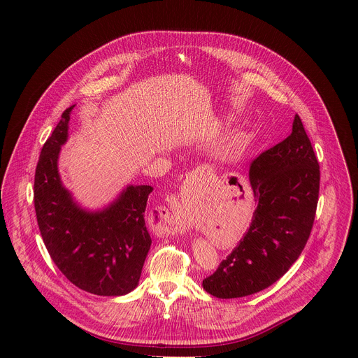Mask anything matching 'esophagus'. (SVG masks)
Instances as JSON below:
<instances>
[{
	"instance_id": "obj_1",
	"label": "esophagus",
	"mask_w": 358,
	"mask_h": 358,
	"mask_svg": "<svg viewBox=\"0 0 358 358\" xmlns=\"http://www.w3.org/2000/svg\"><path fill=\"white\" fill-rule=\"evenodd\" d=\"M162 218H163V228H164L166 234H174V232L182 231L181 221L174 213H170L167 210L166 214H162Z\"/></svg>"
}]
</instances>
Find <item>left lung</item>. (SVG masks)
Listing matches in <instances>:
<instances>
[{
	"instance_id": "8db88e82",
	"label": "left lung",
	"mask_w": 358,
	"mask_h": 358,
	"mask_svg": "<svg viewBox=\"0 0 358 358\" xmlns=\"http://www.w3.org/2000/svg\"><path fill=\"white\" fill-rule=\"evenodd\" d=\"M249 182L257 201L249 229L202 280L203 289L220 299L249 296L273 285L297 261L310 236L320 167L297 115L290 136L252 162Z\"/></svg>"
}]
</instances>
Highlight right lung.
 Listing matches in <instances>:
<instances>
[{
	"label": "right lung",
	"mask_w": 358,
	"mask_h": 358,
	"mask_svg": "<svg viewBox=\"0 0 358 358\" xmlns=\"http://www.w3.org/2000/svg\"><path fill=\"white\" fill-rule=\"evenodd\" d=\"M73 108L62 113L41 151L34 182L38 227L50 258L69 282L97 296L127 294L138 285L151 246L144 211L152 187L127 185L103 210L82 208L58 171Z\"/></svg>",
	"instance_id": "add662e5"
}]
</instances>
